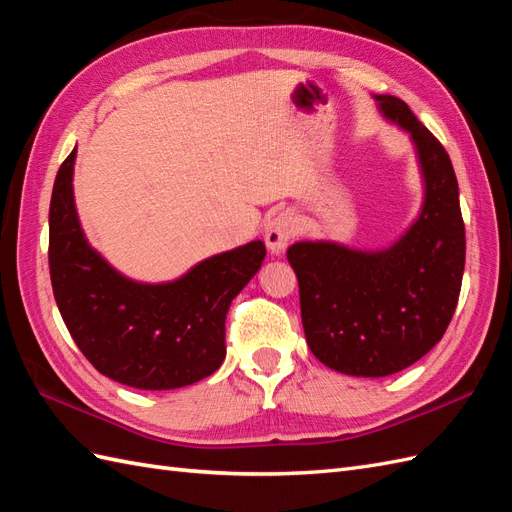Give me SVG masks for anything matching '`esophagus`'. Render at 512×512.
Here are the masks:
<instances>
[{
	"label": "esophagus",
	"mask_w": 512,
	"mask_h": 512,
	"mask_svg": "<svg viewBox=\"0 0 512 512\" xmlns=\"http://www.w3.org/2000/svg\"><path fill=\"white\" fill-rule=\"evenodd\" d=\"M298 231V222L296 216L290 212H279L274 214L268 222H266V231H264V240L268 251L272 255H281L290 240L294 238Z\"/></svg>",
	"instance_id": "esophagus-1"
}]
</instances>
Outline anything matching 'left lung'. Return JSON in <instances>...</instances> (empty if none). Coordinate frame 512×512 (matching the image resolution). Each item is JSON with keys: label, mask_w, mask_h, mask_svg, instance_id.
Masks as SVG:
<instances>
[{"label": "left lung", "mask_w": 512, "mask_h": 512, "mask_svg": "<svg viewBox=\"0 0 512 512\" xmlns=\"http://www.w3.org/2000/svg\"><path fill=\"white\" fill-rule=\"evenodd\" d=\"M378 112L411 138L422 177L419 214L385 248L303 240L287 248L300 287L307 344L326 368L381 378L439 344L454 316L465 270L458 181L441 142L393 95Z\"/></svg>", "instance_id": "obj_1"}]
</instances>
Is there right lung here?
<instances>
[{
    "instance_id": "obj_1",
    "label": "right lung",
    "mask_w": 512,
    "mask_h": 512,
    "mask_svg": "<svg viewBox=\"0 0 512 512\" xmlns=\"http://www.w3.org/2000/svg\"><path fill=\"white\" fill-rule=\"evenodd\" d=\"M75 157L77 147L51 192L49 272L77 348L103 376L127 387L162 391L203 381L225 361L227 311L261 268L264 242L207 257L173 281L129 279L90 246L82 229Z\"/></svg>"
}]
</instances>
